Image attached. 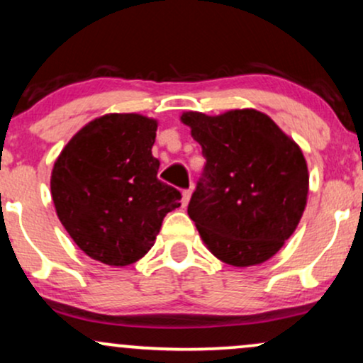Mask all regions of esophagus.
I'll return each mask as SVG.
<instances>
[{
  "label": "esophagus",
  "mask_w": 363,
  "mask_h": 363,
  "mask_svg": "<svg viewBox=\"0 0 363 363\" xmlns=\"http://www.w3.org/2000/svg\"><path fill=\"white\" fill-rule=\"evenodd\" d=\"M191 194H193V189H184L182 191V205H187V203H189V199H191Z\"/></svg>",
  "instance_id": "34e87169"
}]
</instances>
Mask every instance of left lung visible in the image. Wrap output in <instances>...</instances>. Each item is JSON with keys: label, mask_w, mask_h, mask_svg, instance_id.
Instances as JSON below:
<instances>
[{"label": "left lung", "mask_w": 363, "mask_h": 363, "mask_svg": "<svg viewBox=\"0 0 363 363\" xmlns=\"http://www.w3.org/2000/svg\"><path fill=\"white\" fill-rule=\"evenodd\" d=\"M181 121L206 158L187 206L203 242L237 268L268 261L306 210L309 172L302 150L256 109L184 112Z\"/></svg>", "instance_id": "left-lung-1"}]
</instances>
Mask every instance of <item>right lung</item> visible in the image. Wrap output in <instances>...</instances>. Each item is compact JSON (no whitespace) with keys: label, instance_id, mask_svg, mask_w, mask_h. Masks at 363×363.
I'll list each match as a JSON object with an SVG mask.
<instances>
[{"label":"right lung","instance_id":"1","mask_svg":"<svg viewBox=\"0 0 363 363\" xmlns=\"http://www.w3.org/2000/svg\"><path fill=\"white\" fill-rule=\"evenodd\" d=\"M155 136V119L106 114L83 126L57 157L56 213L91 259L133 264L155 242L164 216L181 206V193L157 177Z\"/></svg>","mask_w":363,"mask_h":363}]
</instances>
